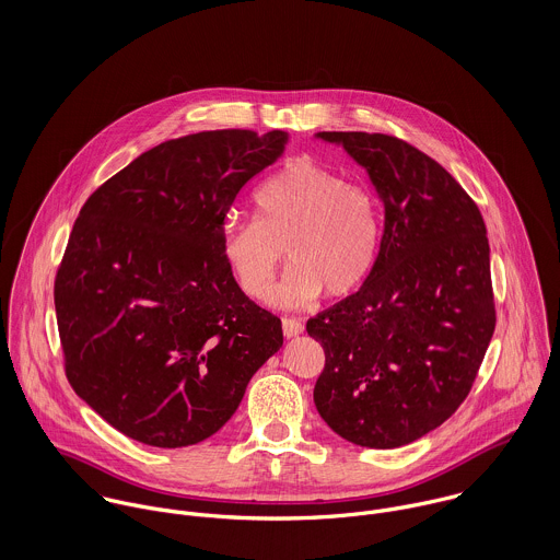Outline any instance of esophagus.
Returning <instances> with one entry per match:
<instances>
[{
  "label": "esophagus",
  "instance_id": "1",
  "mask_svg": "<svg viewBox=\"0 0 560 560\" xmlns=\"http://www.w3.org/2000/svg\"><path fill=\"white\" fill-rule=\"evenodd\" d=\"M282 331L287 338H295L304 331V323L300 319H291V317H284L282 319Z\"/></svg>",
  "mask_w": 560,
  "mask_h": 560
}]
</instances>
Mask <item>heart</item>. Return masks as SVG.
I'll use <instances>...</instances> for the list:
<instances>
[{
  "instance_id": "1",
  "label": "heart",
  "mask_w": 560,
  "mask_h": 560,
  "mask_svg": "<svg viewBox=\"0 0 560 560\" xmlns=\"http://www.w3.org/2000/svg\"><path fill=\"white\" fill-rule=\"evenodd\" d=\"M252 209V222L222 229L229 271L252 300L271 291L282 247L293 265L273 302L284 308L308 306L323 291L345 298L377 262L384 240L380 196L313 158H295L269 174L256 187Z\"/></svg>"
}]
</instances>
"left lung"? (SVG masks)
Segmentation results:
<instances>
[{
  "instance_id": "8db88e82",
  "label": "left lung",
  "mask_w": 560,
  "mask_h": 560,
  "mask_svg": "<svg viewBox=\"0 0 560 560\" xmlns=\"http://www.w3.org/2000/svg\"><path fill=\"white\" fill-rule=\"evenodd\" d=\"M366 167L386 211L360 291L306 323L325 351L315 405L331 431L399 448L466 400L495 327L489 241L466 189L386 133L320 131Z\"/></svg>"
}]
</instances>
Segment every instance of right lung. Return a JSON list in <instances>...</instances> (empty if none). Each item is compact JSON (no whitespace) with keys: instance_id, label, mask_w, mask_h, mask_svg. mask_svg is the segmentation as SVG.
Here are the masks:
<instances>
[{"instance_id":"add662e5","label":"right lung","mask_w":560,"mask_h":560,"mask_svg":"<svg viewBox=\"0 0 560 560\" xmlns=\"http://www.w3.org/2000/svg\"><path fill=\"white\" fill-rule=\"evenodd\" d=\"M284 144V131L249 129L167 140L81 207L54 284L65 371L127 438L158 448L211 438L282 347L280 319L231 276L222 229Z\"/></svg>"}]
</instances>
